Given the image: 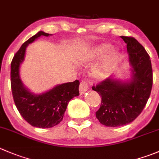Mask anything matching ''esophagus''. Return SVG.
Returning <instances> with one entry per match:
<instances>
[{
	"label": "esophagus",
	"mask_w": 159,
	"mask_h": 159,
	"mask_svg": "<svg viewBox=\"0 0 159 159\" xmlns=\"http://www.w3.org/2000/svg\"><path fill=\"white\" fill-rule=\"evenodd\" d=\"M88 89H89V84H88L87 81H86L85 80L81 81V83H80V87H79L80 93H81V95H83V94H84L86 92H87Z\"/></svg>",
	"instance_id": "34e87169"
}]
</instances>
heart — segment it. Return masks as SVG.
<instances>
[{"label":"heart","mask_w":159,"mask_h":159,"mask_svg":"<svg viewBox=\"0 0 159 159\" xmlns=\"http://www.w3.org/2000/svg\"><path fill=\"white\" fill-rule=\"evenodd\" d=\"M112 44L103 43L94 47L90 51L80 56V61L83 62H93L103 57V59L95 66L92 70V76L97 80H104L112 73L119 57L120 51L112 49Z\"/></svg>","instance_id":"heart-1"}]
</instances>
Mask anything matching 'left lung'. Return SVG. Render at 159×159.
<instances>
[{
    "instance_id": "left-lung-1",
    "label": "left lung",
    "mask_w": 159,
    "mask_h": 159,
    "mask_svg": "<svg viewBox=\"0 0 159 159\" xmlns=\"http://www.w3.org/2000/svg\"><path fill=\"white\" fill-rule=\"evenodd\" d=\"M127 43L130 78L123 81L112 75L92 90L102 97L96 118L102 125L121 127L134 121L145 106L152 88V67L150 57L133 37L121 36Z\"/></svg>"
}]
</instances>
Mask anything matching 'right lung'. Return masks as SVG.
Segmentation results:
<instances>
[{
    "mask_svg": "<svg viewBox=\"0 0 159 159\" xmlns=\"http://www.w3.org/2000/svg\"><path fill=\"white\" fill-rule=\"evenodd\" d=\"M51 35L43 31L37 32L22 44L11 64V84L15 106L25 120L39 128H50L60 124L69 102L79 95L78 80L57 84L43 93L35 94L20 78V65L25 59L26 47L42 35Z\"/></svg>",
    "mask_w": 159,
    "mask_h": 159,
    "instance_id": "obj_1",
    "label": "right lung"
}]
</instances>
